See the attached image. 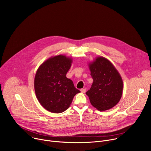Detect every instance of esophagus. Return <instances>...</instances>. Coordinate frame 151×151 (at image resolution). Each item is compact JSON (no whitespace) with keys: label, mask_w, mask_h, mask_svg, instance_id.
<instances>
[{"label":"esophagus","mask_w":151,"mask_h":151,"mask_svg":"<svg viewBox=\"0 0 151 151\" xmlns=\"http://www.w3.org/2000/svg\"><path fill=\"white\" fill-rule=\"evenodd\" d=\"M86 91H87V89H86V88H82V89H81V91L82 93H85L86 92Z\"/></svg>","instance_id":"1"}]
</instances>
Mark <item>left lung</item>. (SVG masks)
Wrapping results in <instances>:
<instances>
[{
    "label": "left lung",
    "instance_id": "1",
    "mask_svg": "<svg viewBox=\"0 0 151 151\" xmlns=\"http://www.w3.org/2000/svg\"><path fill=\"white\" fill-rule=\"evenodd\" d=\"M93 82L87 91L90 103L99 111L108 110L120 100L123 88L122 78L113 64L104 57H98L90 64Z\"/></svg>",
    "mask_w": 151,
    "mask_h": 151
}]
</instances>
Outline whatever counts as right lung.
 Wrapping results in <instances>:
<instances>
[{
    "mask_svg": "<svg viewBox=\"0 0 151 151\" xmlns=\"http://www.w3.org/2000/svg\"><path fill=\"white\" fill-rule=\"evenodd\" d=\"M72 60L59 55L42 64L35 78V90L37 100L47 111L61 113L68 109L74 96L80 91L67 78Z\"/></svg>",
    "mask_w": 151,
    "mask_h": 151,
    "instance_id": "add662e5",
    "label": "right lung"
}]
</instances>
